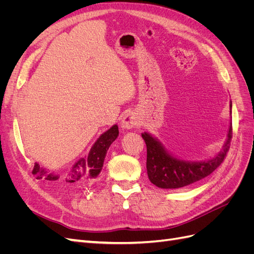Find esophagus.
<instances>
[{
	"label": "esophagus",
	"instance_id": "esophagus-1",
	"mask_svg": "<svg viewBox=\"0 0 254 254\" xmlns=\"http://www.w3.org/2000/svg\"><path fill=\"white\" fill-rule=\"evenodd\" d=\"M137 123H139V118L134 112H128L124 115V118L122 120V127L125 129L134 128Z\"/></svg>",
	"mask_w": 254,
	"mask_h": 254
}]
</instances>
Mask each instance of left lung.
Segmentation results:
<instances>
[{
    "mask_svg": "<svg viewBox=\"0 0 254 254\" xmlns=\"http://www.w3.org/2000/svg\"><path fill=\"white\" fill-rule=\"evenodd\" d=\"M230 107H232V103ZM142 137L147 147L146 168L150 182L161 189H179L205 178L224 162L230 148V141L232 139V122L230 123L228 139L222 151L215 158L204 162H190L176 159L149 133H142Z\"/></svg>",
    "mask_w": 254,
    "mask_h": 254,
    "instance_id": "8db88e82",
    "label": "left lung"
}]
</instances>
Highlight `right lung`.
Masks as SVG:
<instances>
[{
    "mask_svg": "<svg viewBox=\"0 0 254 254\" xmlns=\"http://www.w3.org/2000/svg\"><path fill=\"white\" fill-rule=\"evenodd\" d=\"M118 135L119 127L118 125H114L98 137L94 145L92 146L88 157L79 159L66 175L58 176L50 174L38 163H35L33 175L36 176L37 179L57 182L63 186H89L95 181L101 173L107 150L109 149L110 145L117 139Z\"/></svg>",
    "mask_w": 254,
    "mask_h": 254,
    "instance_id": "right-lung-1",
    "label": "right lung"
}]
</instances>
